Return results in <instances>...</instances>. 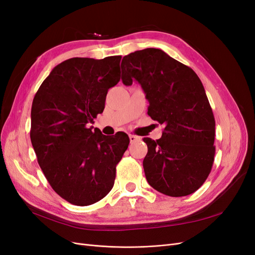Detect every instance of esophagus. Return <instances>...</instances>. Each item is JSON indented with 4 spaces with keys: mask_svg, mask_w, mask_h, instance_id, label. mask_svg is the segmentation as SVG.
<instances>
[{
    "mask_svg": "<svg viewBox=\"0 0 255 255\" xmlns=\"http://www.w3.org/2000/svg\"><path fill=\"white\" fill-rule=\"evenodd\" d=\"M128 137H129V141L130 142H135V141H137L138 139H139V137H137L136 135H132V134H129Z\"/></svg>",
    "mask_w": 255,
    "mask_h": 255,
    "instance_id": "esophagus-1",
    "label": "esophagus"
}]
</instances>
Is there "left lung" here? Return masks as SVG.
Returning a JSON list of instances; mask_svg holds the SVG:
<instances>
[{"label": "left lung", "instance_id": "1", "mask_svg": "<svg viewBox=\"0 0 255 255\" xmlns=\"http://www.w3.org/2000/svg\"><path fill=\"white\" fill-rule=\"evenodd\" d=\"M121 69L123 84L139 83L150 103L148 115L165 126L156 141L143 138L146 181L170 197L192 194L207 179L215 156V118L202 82L159 49L128 54Z\"/></svg>", "mask_w": 255, "mask_h": 255}]
</instances>
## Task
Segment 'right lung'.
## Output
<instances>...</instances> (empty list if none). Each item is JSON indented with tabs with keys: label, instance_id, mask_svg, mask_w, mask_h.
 <instances>
[{
	"label": "right lung",
	"instance_id": "right-lung-1",
	"mask_svg": "<svg viewBox=\"0 0 255 255\" xmlns=\"http://www.w3.org/2000/svg\"><path fill=\"white\" fill-rule=\"evenodd\" d=\"M120 60L67 59L33 100L29 134L38 164L54 191L73 205L94 204L109 194L129 143L126 133L109 138L89 128L103 113L107 91L120 81Z\"/></svg>",
	"mask_w": 255,
	"mask_h": 255
}]
</instances>
